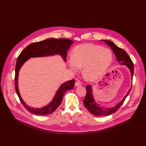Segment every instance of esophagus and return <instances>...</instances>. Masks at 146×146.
Listing matches in <instances>:
<instances>
[{
  "label": "esophagus",
  "instance_id": "34e87169",
  "mask_svg": "<svg viewBox=\"0 0 146 146\" xmlns=\"http://www.w3.org/2000/svg\"><path fill=\"white\" fill-rule=\"evenodd\" d=\"M81 86V84L80 82H78V81L76 82V83H75V86L76 87H78V86Z\"/></svg>",
  "mask_w": 146,
  "mask_h": 146
}]
</instances>
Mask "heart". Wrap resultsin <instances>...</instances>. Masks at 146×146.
Listing matches in <instances>:
<instances>
[{
  "label": "heart",
  "instance_id": "heart-1",
  "mask_svg": "<svg viewBox=\"0 0 146 146\" xmlns=\"http://www.w3.org/2000/svg\"><path fill=\"white\" fill-rule=\"evenodd\" d=\"M113 60L111 51L102 46L91 43L76 46L68 60L71 70L77 72L84 66L83 73L89 81L101 77L111 65Z\"/></svg>",
  "mask_w": 146,
  "mask_h": 146
}]
</instances>
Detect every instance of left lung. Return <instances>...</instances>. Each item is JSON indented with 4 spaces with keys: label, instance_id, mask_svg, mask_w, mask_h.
I'll use <instances>...</instances> for the list:
<instances>
[{
    "label": "left lung",
    "instance_id": "8db88e82",
    "mask_svg": "<svg viewBox=\"0 0 146 146\" xmlns=\"http://www.w3.org/2000/svg\"><path fill=\"white\" fill-rule=\"evenodd\" d=\"M104 41L107 44H108L111 49L113 50L115 55L116 57L117 61L119 64L121 65H126L130 71L131 73V82L133 80V74H134V64L133 63L132 60H131L129 56L125 52V51L121 48L117 47L116 45L113 43L112 42L108 40H102ZM131 88L129 89L127 93L126 94L125 96L123 99L116 106L112 107H100L99 104H96L94 99L93 94H92V86L87 85L86 86V96L84 100V104L85 107L87 108L88 111L92 115L96 116H105L110 115L115 112H116L117 110L121 107V106L123 103L125 99L127 96L130 91L131 90Z\"/></svg>",
    "mask_w": 146,
    "mask_h": 146
}]
</instances>
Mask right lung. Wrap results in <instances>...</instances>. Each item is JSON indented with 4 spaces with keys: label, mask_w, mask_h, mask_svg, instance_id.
<instances>
[{
    "label": "right lung",
    "mask_w": 146,
    "mask_h": 146,
    "mask_svg": "<svg viewBox=\"0 0 146 146\" xmlns=\"http://www.w3.org/2000/svg\"><path fill=\"white\" fill-rule=\"evenodd\" d=\"M73 43V41L67 38H48L40 42L30 44L20 53L17 58L15 78V89L21 103L30 113L38 116H46L53 113L61 104L64 94L67 91L73 88L75 81L74 80H72L63 83L58 88L52 102L47 106L41 108L30 107L23 100L19 92L18 76L20 68L28 60L31 58L59 55L63 58L64 61H66V52Z\"/></svg>",
    "instance_id": "obj_1"
}]
</instances>
